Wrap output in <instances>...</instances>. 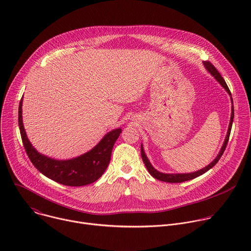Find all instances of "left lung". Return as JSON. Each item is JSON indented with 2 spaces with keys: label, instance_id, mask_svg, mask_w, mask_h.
Returning <instances> with one entry per match:
<instances>
[{
  "label": "left lung",
  "instance_id": "obj_1",
  "mask_svg": "<svg viewBox=\"0 0 251 251\" xmlns=\"http://www.w3.org/2000/svg\"><path fill=\"white\" fill-rule=\"evenodd\" d=\"M205 68L208 70V73H210V75L216 78L221 84L222 86L227 91V93L231 96V93H230V90L227 86V84L226 83L225 79L223 78V76L221 75V74L218 71V69L214 67V65L209 62L208 60L204 61L203 62ZM231 102H232V98H231ZM233 117H234V110H233V105H232V109H231V117H230V122H229V126H228V131H227V134H226V140H225V143L224 145L222 147V150L220 152V154L218 155V157L214 159L208 166H206L205 168L200 170V171H197L195 173H189V174H164V173H160L158 172L156 169L153 168V166L150 164L148 158L146 157L145 155V152H144V149H143L142 145H141V156H142V160L143 162H144L148 172L150 173V175L157 178V180L159 181H162V182H166V183H183V182H186V181H190V180H193V178L204 174L205 172H207L209 169H211L214 165H216L219 160L221 159V157L223 156L226 148V145H227V142L229 140V135H230V131H231V127H232V122H233Z\"/></svg>",
  "mask_w": 251,
  "mask_h": 251
}]
</instances>
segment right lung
<instances>
[{
  "label": "right lung",
  "mask_w": 251,
  "mask_h": 251,
  "mask_svg": "<svg viewBox=\"0 0 251 251\" xmlns=\"http://www.w3.org/2000/svg\"><path fill=\"white\" fill-rule=\"evenodd\" d=\"M22 103L23 97L19 106L20 132L25 150L33 166L50 180L64 186L80 187L97 181L109 165L113 146L122 129L107 133L92 150L80 157L66 161L53 160L38 153L30 145L23 125Z\"/></svg>",
  "instance_id": "right-lung-1"
}]
</instances>
